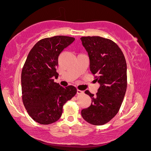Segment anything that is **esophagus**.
<instances>
[{
    "label": "esophagus",
    "mask_w": 151,
    "mask_h": 151,
    "mask_svg": "<svg viewBox=\"0 0 151 151\" xmlns=\"http://www.w3.org/2000/svg\"><path fill=\"white\" fill-rule=\"evenodd\" d=\"M84 93V91H80L79 89L77 90V94L78 95H81V94H83Z\"/></svg>",
    "instance_id": "esophagus-1"
}]
</instances>
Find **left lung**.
<instances>
[{"instance_id": "left-lung-1", "label": "left lung", "mask_w": 151, "mask_h": 151, "mask_svg": "<svg viewBox=\"0 0 151 151\" xmlns=\"http://www.w3.org/2000/svg\"><path fill=\"white\" fill-rule=\"evenodd\" d=\"M80 39L89 58L90 71L100 84L96 96L85 91L92 102L82 109L81 115L93 125H103L115 117L123 102L127 86V63L122 51L113 41L100 36Z\"/></svg>"}]
</instances>
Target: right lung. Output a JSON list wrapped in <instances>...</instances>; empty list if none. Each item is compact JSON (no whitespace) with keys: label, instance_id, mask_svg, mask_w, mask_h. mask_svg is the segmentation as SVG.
<instances>
[{"label":"right lung","instance_id":"add662e5","mask_svg":"<svg viewBox=\"0 0 151 151\" xmlns=\"http://www.w3.org/2000/svg\"><path fill=\"white\" fill-rule=\"evenodd\" d=\"M75 38L56 36L38 41L29 53L21 73L22 102L29 116L41 124L58 120L63 105L77 93L73 86L64 88L54 82L62 51Z\"/></svg>","mask_w":151,"mask_h":151}]
</instances>
